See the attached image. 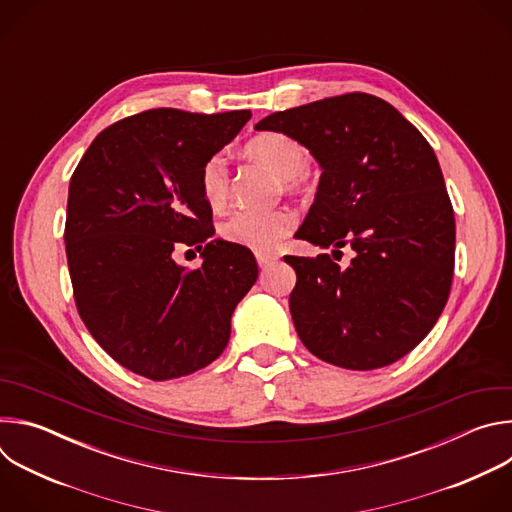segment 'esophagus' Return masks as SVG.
<instances>
[{"label": "esophagus", "mask_w": 512, "mask_h": 512, "mask_svg": "<svg viewBox=\"0 0 512 512\" xmlns=\"http://www.w3.org/2000/svg\"><path fill=\"white\" fill-rule=\"evenodd\" d=\"M277 261V257L275 255H265V253H259L257 255V263H259V267L261 269H267L271 263H275Z\"/></svg>", "instance_id": "obj_1"}]
</instances>
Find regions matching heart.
<instances>
[{"label": "heart", "instance_id": "b5f03b06", "mask_svg": "<svg viewBox=\"0 0 512 512\" xmlns=\"http://www.w3.org/2000/svg\"><path fill=\"white\" fill-rule=\"evenodd\" d=\"M245 152L267 164L289 190L304 186V174L310 168V154L304 145L291 135L265 131L247 141ZM200 190L212 208H221L229 200L231 180L225 156H210L200 170ZM296 216L291 210H239L221 227L225 241L247 247L255 253L275 251L283 239L294 231Z\"/></svg>", "mask_w": 512, "mask_h": 512}]
</instances>
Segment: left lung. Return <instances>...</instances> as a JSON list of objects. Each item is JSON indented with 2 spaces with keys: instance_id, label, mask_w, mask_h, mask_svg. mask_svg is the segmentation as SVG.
<instances>
[{
  "instance_id": "obj_1",
  "label": "left lung",
  "mask_w": 512,
  "mask_h": 512,
  "mask_svg": "<svg viewBox=\"0 0 512 512\" xmlns=\"http://www.w3.org/2000/svg\"><path fill=\"white\" fill-rule=\"evenodd\" d=\"M255 129L298 139L322 168L296 237L350 247L344 269L328 253L285 255L304 346L350 371L387 367L435 326L452 287L456 221L431 145L393 105L346 93L277 111Z\"/></svg>"
}]
</instances>
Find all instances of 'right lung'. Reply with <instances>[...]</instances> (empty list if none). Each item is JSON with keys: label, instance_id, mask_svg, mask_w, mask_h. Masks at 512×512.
I'll use <instances>...</instances> for the list:
<instances>
[{"label": "right lung", "instance_id": "add662e5", "mask_svg": "<svg viewBox=\"0 0 512 512\" xmlns=\"http://www.w3.org/2000/svg\"><path fill=\"white\" fill-rule=\"evenodd\" d=\"M251 111L150 109L103 129L68 186L66 261L77 310L99 346L152 381L190 375L223 354L231 316L257 281L247 247L214 239L204 162ZM194 246L198 270L173 261Z\"/></svg>", "mask_w": 512, "mask_h": 512}]
</instances>
